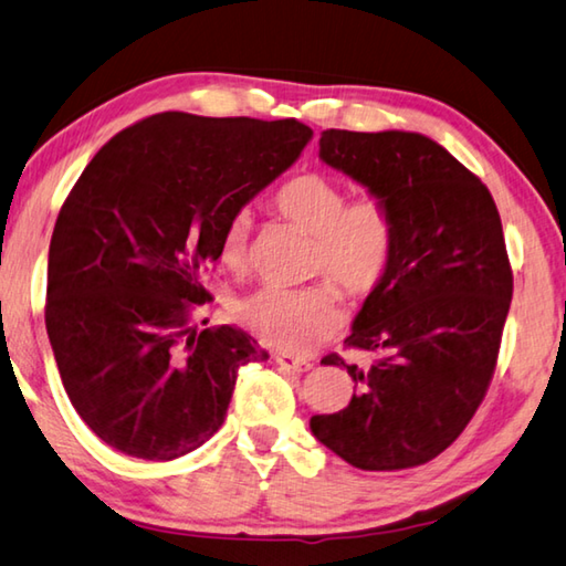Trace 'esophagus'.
<instances>
[{"label": "esophagus", "mask_w": 566, "mask_h": 566, "mask_svg": "<svg viewBox=\"0 0 566 566\" xmlns=\"http://www.w3.org/2000/svg\"><path fill=\"white\" fill-rule=\"evenodd\" d=\"M275 363L281 365L283 370H289V373H308L313 368L311 360L298 358V355H291V353H277L275 355Z\"/></svg>", "instance_id": "1"}]
</instances>
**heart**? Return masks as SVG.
<instances>
[{
	"label": "heart",
	"instance_id": "1",
	"mask_svg": "<svg viewBox=\"0 0 566 566\" xmlns=\"http://www.w3.org/2000/svg\"><path fill=\"white\" fill-rule=\"evenodd\" d=\"M285 221L315 235L313 271L328 273L355 298L388 281L398 253V226L378 196L348 201L345 188L323 174H298L273 196ZM251 218L235 213L221 235V261L241 273L248 265ZM235 318L258 338L285 350H305L343 325V298L331 277L303 289L263 285L235 303Z\"/></svg>",
	"mask_w": 566,
	"mask_h": 566
}]
</instances>
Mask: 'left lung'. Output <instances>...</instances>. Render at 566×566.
<instances>
[{"mask_svg":"<svg viewBox=\"0 0 566 566\" xmlns=\"http://www.w3.org/2000/svg\"><path fill=\"white\" fill-rule=\"evenodd\" d=\"M321 158L382 198L398 253L345 338L378 355L345 365L355 392L333 415H313L325 448L358 470H408L438 458L478 412L497 365L512 301L502 221L478 176L448 148L412 132L321 136Z\"/></svg>","mask_w":566,"mask_h":566,"instance_id":"8db88e82","label":"left lung"}]
</instances>
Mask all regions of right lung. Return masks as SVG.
Here are the masks:
<instances>
[{
	"label": "right lung",
	"mask_w": 566,
	"mask_h": 566,
	"mask_svg": "<svg viewBox=\"0 0 566 566\" xmlns=\"http://www.w3.org/2000/svg\"><path fill=\"white\" fill-rule=\"evenodd\" d=\"M295 118L148 116L98 148L59 211L46 333L64 390L96 438L138 460L213 438L238 370L268 360L233 325L193 331L226 223L295 164Z\"/></svg>",
	"instance_id": "1"
}]
</instances>
